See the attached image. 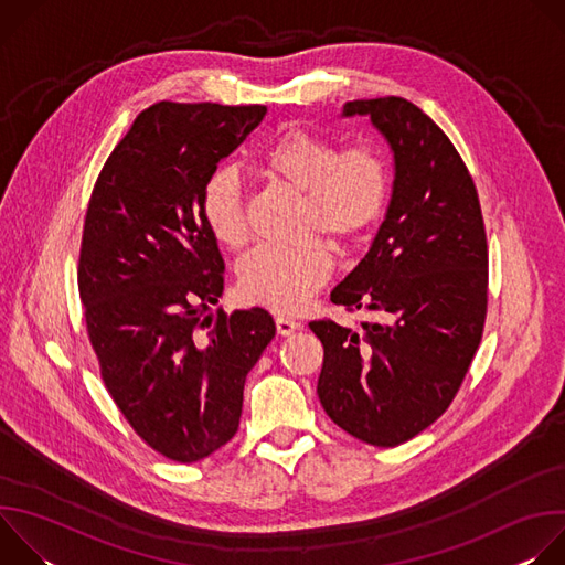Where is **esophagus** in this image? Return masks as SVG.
I'll return each mask as SVG.
<instances>
[{
	"label": "esophagus",
	"mask_w": 565,
	"mask_h": 565,
	"mask_svg": "<svg viewBox=\"0 0 565 565\" xmlns=\"http://www.w3.org/2000/svg\"><path fill=\"white\" fill-rule=\"evenodd\" d=\"M275 324H277V333L281 335V338H288V335H292L295 331H299V321H295V319H290V317H284V315H277L275 317Z\"/></svg>",
	"instance_id": "1"
}]
</instances>
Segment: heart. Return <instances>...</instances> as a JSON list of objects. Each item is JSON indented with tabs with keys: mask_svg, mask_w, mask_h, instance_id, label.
I'll return each mask as SVG.
<instances>
[{
	"mask_svg": "<svg viewBox=\"0 0 565 565\" xmlns=\"http://www.w3.org/2000/svg\"><path fill=\"white\" fill-rule=\"evenodd\" d=\"M259 166L268 177L308 196V232L319 230L340 244L362 236L388 201L386 166L366 147L340 153L327 138L288 129L266 147ZM199 214L221 246H244V201L238 177L230 168L207 177L199 196ZM331 273L333 255L321 241H306L297 248L259 246L238 262L236 288L250 303L297 312L329 281Z\"/></svg>",
	"mask_w": 565,
	"mask_h": 565,
	"instance_id": "b5f03b06",
	"label": "heart"
}]
</instances>
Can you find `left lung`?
I'll use <instances>...</instances> for the list:
<instances>
[{
  "label": "left lung",
  "mask_w": 565,
  "mask_h": 565,
  "mask_svg": "<svg viewBox=\"0 0 565 565\" xmlns=\"http://www.w3.org/2000/svg\"><path fill=\"white\" fill-rule=\"evenodd\" d=\"M393 153V185L371 248L331 301L382 310L360 331L310 321L324 344L317 395L329 418L375 447L438 420L478 349L488 310V238L473 181L445 131L405 98L353 100Z\"/></svg>",
  "instance_id": "1"
}]
</instances>
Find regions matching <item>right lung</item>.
Returning <instances> with one entry per match:
<instances>
[{"label":"right lung","mask_w":565,"mask_h":565,"mask_svg":"<svg viewBox=\"0 0 565 565\" xmlns=\"http://www.w3.org/2000/svg\"><path fill=\"white\" fill-rule=\"evenodd\" d=\"M266 107L156 103L96 181L77 286L107 391L158 454L196 462L238 429L244 384L275 338L268 310L212 312L223 257L201 188Z\"/></svg>","instance_id":"right-lung-1"}]
</instances>
